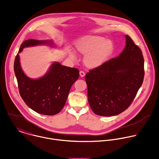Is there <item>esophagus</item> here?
Listing matches in <instances>:
<instances>
[{
  "label": "esophagus",
  "instance_id": "obj_1",
  "mask_svg": "<svg viewBox=\"0 0 159 159\" xmlns=\"http://www.w3.org/2000/svg\"><path fill=\"white\" fill-rule=\"evenodd\" d=\"M85 75V72H84V71H82V70H80V75L82 77H84Z\"/></svg>",
  "mask_w": 159,
  "mask_h": 159
}]
</instances>
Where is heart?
<instances>
[{
    "label": "heart",
    "instance_id": "obj_1",
    "mask_svg": "<svg viewBox=\"0 0 159 159\" xmlns=\"http://www.w3.org/2000/svg\"><path fill=\"white\" fill-rule=\"evenodd\" d=\"M76 51L85 54L84 62L90 68L103 65L113 51L114 44L111 40L100 36H88L80 40L75 44Z\"/></svg>",
    "mask_w": 159,
    "mask_h": 159
}]
</instances>
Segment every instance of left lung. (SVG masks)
<instances>
[{
    "instance_id": "1",
    "label": "left lung",
    "mask_w": 159,
    "mask_h": 159,
    "mask_svg": "<svg viewBox=\"0 0 159 159\" xmlns=\"http://www.w3.org/2000/svg\"><path fill=\"white\" fill-rule=\"evenodd\" d=\"M144 77V61L141 49L128 35L119 56L91 69L85 75L89 105L95 114L117 115L134 99Z\"/></svg>"
}]
</instances>
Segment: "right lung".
Instances as JSON below:
<instances>
[{"label": "right lung", "instance_id": "1", "mask_svg": "<svg viewBox=\"0 0 159 159\" xmlns=\"http://www.w3.org/2000/svg\"><path fill=\"white\" fill-rule=\"evenodd\" d=\"M45 44L53 45L51 41L33 39L25 41L15 57L14 72L20 95L26 105L38 113L51 116L59 113L63 108L72 84L79 77V71L77 68L54 62L42 77L37 79L28 77L21 68L19 53L26 47Z\"/></svg>", "mask_w": 159, "mask_h": 159}]
</instances>
